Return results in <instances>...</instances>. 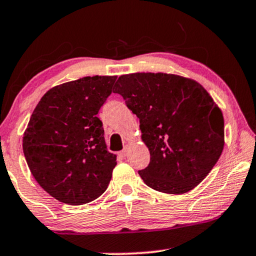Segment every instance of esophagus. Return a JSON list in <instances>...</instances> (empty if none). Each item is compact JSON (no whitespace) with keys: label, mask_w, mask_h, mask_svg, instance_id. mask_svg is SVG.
<instances>
[{"label":"esophagus","mask_w":256,"mask_h":256,"mask_svg":"<svg viewBox=\"0 0 256 256\" xmlns=\"http://www.w3.org/2000/svg\"><path fill=\"white\" fill-rule=\"evenodd\" d=\"M128 145L126 144L125 146H124V150H122V151L120 152V156L126 157V156H128Z\"/></svg>","instance_id":"1"}]
</instances>
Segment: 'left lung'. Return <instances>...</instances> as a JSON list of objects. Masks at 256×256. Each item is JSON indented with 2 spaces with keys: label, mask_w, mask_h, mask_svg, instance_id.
Masks as SVG:
<instances>
[{
  "label": "left lung",
  "mask_w": 256,
  "mask_h": 256,
  "mask_svg": "<svg viewBox=\"0 0 256 256\" xmlns=\"http://www.w3.org/2000/svg\"><path fill=\"white\" fill-rule=\"evenodd\" d=\"M139 118L150 164L139 171L157 192L186 194L215 166L224 146L221 108L200 84L168 73L124 74L116 82Z\"/></svg>",
  "instance_id": "8db88e82"
}]
</instances>
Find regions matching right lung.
I'll list each match as a JSON object with an SVG mask.
<instances>
[{
    "mask_svg": "<svg viewBox=\"0 0 256 256\" xmlns=\"http://www.w3.org/2000/svg\"><path fill=\"white\" fill-rule=\"evenodd\" d=\"M117 76H84L52 87L24 134V154L44 192L66 204L92 202L108 189L117 156L96 117Z\"/></svg>",
    "mask_w": 256,
    "mask_h": 256,
    "instance_id": "add662e5",
    "label": "right lung"
}]
</instances>
